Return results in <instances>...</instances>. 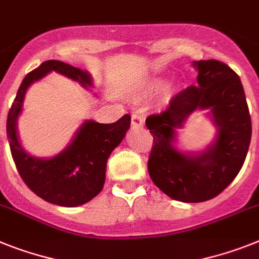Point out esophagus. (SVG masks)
<instances>
[{
  "label": "esophagus",
  "instance_id": "34e87169",
  "mask_svg": "<svg viewBox=\"0 0 259 259\" xmlns=\"http://www.w3.org/2000/svg\"><path fill=\"white\" fill-rule=\"evenodd\" d=\"M145 122V118H143L142 114L140 113H134L132 116V127H138V126H142Z\"/></svg>",
  "mask_w": 259,
  "mask_h": 259
}]
</instances>
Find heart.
<instances>
[{
  "label": "heart",
  "mask_w": 259,
  "mask_h": 259,
  "mask_svg": "<svg viewBox=\"0 0 259 259\" xmlns=\"http://www.w3.org/2000/svg\"><path fill=\"white\" fill-rule=\"evenodd\" d=\"M163 85H164V80L160 79V77H155V79H151L147 82L146 89L147 91H151V92H156V91L162 89Z\"/></svg>",
  "instance_id": "b5f03b06"
}]
</instances>
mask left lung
<instances>
[{
	"label": "left lung",
	"instance_id": "1",
	"mask_svg": "<svg viewBox=\"0 0 259 259\" xmlns=\"http://www.w3.org/2000/svg\"><path fill=\"white\" fill-rule=\"evenodd\" d=\"M197 85L171 99L160 114L146 118L154 138L147 168L151 180L171 199L201 203L216 197L234 180L246 158L251 140V119L240 76L219 60L193 62ZM210 109L218 134L200 154H186L173 146L176 129L191 112Z\"/></svg>",
	"mask_w": 259,
	"mask_h": 259
}]
</instances>
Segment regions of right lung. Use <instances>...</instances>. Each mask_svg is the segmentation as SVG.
<instances>
[{
	"mask_svg": "<svg viewBox=\"0 0 259 259\" xmlns=\"http://www.w3.org/2000/svg\"><path fill=\"white\" fill-rule=\"evenodd\" d=\"M64 75L80 82L84 88L92 87L87 71L60 60H47L26 75L9 110L6 133L17 170L32 192L43 200L60 207H77L97 196L105 183L108 158L123 140L130 127V116L113 123H99L88 119L76 132L75 138L62 153L52 158H36L23 150L17 133V119L22 112L26 91L32 82L52 72Z\"/></svg>",
	"mask_w": 259,
	"mask_h": 259,
	"instance_id": "add662e5",
	"label": "right lung"
}]
</instances>
